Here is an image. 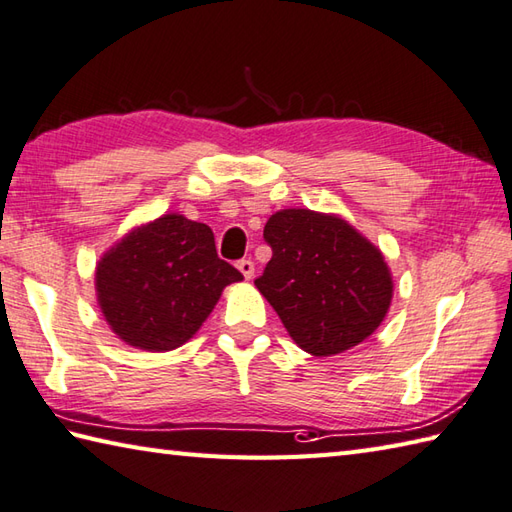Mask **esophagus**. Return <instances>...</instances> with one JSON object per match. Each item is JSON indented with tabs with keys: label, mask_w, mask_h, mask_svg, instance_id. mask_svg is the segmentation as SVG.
<instances>
[{
	"label": "esophagus",
	"mask_w": 512,
	"mask_h": 512,
	"mask_svg": "<svg viewBox=\"0 0 512 512\" xmlns=\"http://www.w3.org/2000/svg\"><path fill=\"white\" fill-rule=\"evenodd\" d=\"M236 267H238V271H241V274L245 276V278H252L254 276V263L249 258H241L236 263Z\"/></svg>",
	"instance_id": "obj_1"
}]
</instances>
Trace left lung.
Here are the masks:
<instances>
[{"instance_id": "8db88e82", "label": "left lung", "mask_w": 512, "mask_h": 512, "mask_svg": "<svg viewBox=\"0 0 512 512\" xmlns=\"http://www.w3.org/2000/svg\"><path fill=\"white\" fill-rule=\"evenodd\" d=\"M271 260L254 280L289 336L311 356H336L380 327L393 280L380 249L338 216L283 210L263 232Z\"/></svg>"}]
</instances>
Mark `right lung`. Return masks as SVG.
<instances>
[{
    "mask_svg": "<svg viewBox=\"0 0 512 512\" xmlns=\"http://www.w3.org/2000/svg\"><path fill=\"white\" fill-rule=\"evenodd\" d=\"M243 274L218 258L212 229L165 214L101 258L97 296L108 325L132 347L170 351L190 340Z\"/></svg>",
    "mask_w": 512,
    "mask_h": 512,
    "instance_id": "add662e5",
    "label": "right lung"
}]
</instances>
